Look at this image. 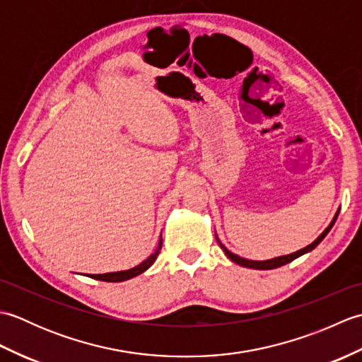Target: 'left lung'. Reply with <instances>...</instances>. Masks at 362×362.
I'll return each mask as SVG.
<instances>
[{"label": "left lung", "instance_id": "8db88e82", "mask_svg": "<svg viewBox=\"0 0 362 362\" xmlns=\"http://www.w3.org/2000/svg\"><path fill=\"white\" fill-rule=\"evenodd\" d=\"M337 214H339V211L336 213V216H334V219L332 221V224H329V226L324 230V233H322L316 241L311 243L310 245H306V247H303V249H300V250H297V252H294V253H291V255H284V257H279V258H274V259H266V261H252V259H245V258H241V257L235 255V253L227 250L221 243H219V245H221V249L224 250L226 255H227L230 259H232L233 263H236V264L244 266V267H250V269H259V271H266V269H276V267H280V266H283V264L291 263L292 259L298 258L300 255H303V253H306V252H311L314 247H317L319 243H320L322 240H324V238L328 235L329 230H332V227L334 226V222H336V219H337Z\"/></svg>", "mask_w": 362, "mask_h": 362}]
</instances>
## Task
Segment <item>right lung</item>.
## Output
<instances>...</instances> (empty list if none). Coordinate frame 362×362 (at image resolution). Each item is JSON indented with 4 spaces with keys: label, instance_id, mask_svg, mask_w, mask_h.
<instances>
[{
    "label": "right lung",
    "instance_id": "right-lung-1",
    "mask_svg": "<svg viewBox=\"0 0 362 362\" xmlns=\"http://www.w3.org/2000/svg\"><path fill=\"white\" fill-rule=\"evenodd\" d=\"M160 250H161V240H160V243H158V247L156 249V252H153L152 255H151L148 259H144L143 263H141V264H138L136 267H134V269H129V271L110 272V274H98V275H90V276H91V279H95V280L110 281V283H117V281H124V280H129V279H132V276L140 275V274H141V272H144L146 269H148V267H151V266L153 264V261L157 259Z\"/></svg>",
    "mask_w": 362,
    "mask_h": 362
}]
</instances>
